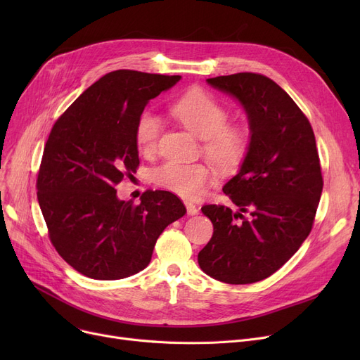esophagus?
<instances>
[{
  "label": "esophagus",
  "instance_id": "obj_1",
  "mask_svg": "<svg viewBox=\"0 0 360 360\" xmlns=\"http://www.w3.org/2000/svg\"><path fill=\"white\" fill-rule=\"evenodd\" d=\"M185 207H186V212L190 216L198 214V207L195 204H193L191 201H185Z\"/></svg>",
  "mask_w": 360,
  "mask_h": 360
}]
</instances>
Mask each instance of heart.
I'll list each match as a JSON object with an SVG mask.
<instances>
[{"label": "heart", "mask_w": 360, "mask_h": 360, "mask_svg": "<svg viewBox=\"0 0 360 360\" xmlns=\"http://www.w3.org/2000/svg\"><path fill=\"white\" fill-rule=\"evenodd\" d=\"M174 117L193 134L204 140V153L219 170H231L245 158L250 147L247 128L226 125V109L210 93L201 89L186 91L172 105ZM162 121L153 112H144L136 125V143L140 153L147 155L156 148ZM155 182L182 198L194 200L210 181V167L204 163L169 160L153 174Z\"/></svg>", "instance_id": "heart-1"}]
</instances>
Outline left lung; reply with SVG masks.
<instances>
[{"mask_svg": "<svg viewBox=\"0 0 360 360\" xmlns=\"http://www.w3.org/2000/svg\"><path fill=\"white\" fill-rule=\"evenodd\" d=\"M207 83L243 108L250 147L223 186L238 212L216 204L201 209L214 232L198 264L219 281L248 285L286 264L312 229L323 193L315 136L304 112L266 75L238 72Z\"/></svg>", "mask_w": 360, "mask_h": 360, "instance_id": "obj_1", "label": "left lung"}]
</instances>
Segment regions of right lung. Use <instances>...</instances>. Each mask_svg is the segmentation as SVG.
I'll return each instance as SVG.
<instances>
[{"label":"right lung","instance_id":"obj_1","mask_svg":"<svg viewBox=\"0 0 360 360\" xmlns=\"http://www.w3.org/2000/svg\"><path fill=\"white\" fill-rule=\"evenodd\" d=\"M181 75L112 71L86 89L55 122L37 175V201L51 242L70 266L94 280L144 270L166 226L186 209L169 191L124 201L115 185L140 163L136 125L150 99Z\"/></svg>","mask_w":360,"mask_h":360}]
</instances>
